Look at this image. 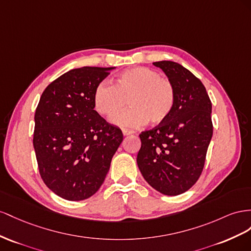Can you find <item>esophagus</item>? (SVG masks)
Instances as JSON below:
<instances>
[{"label": "esophagus", "mask_w": 251, "mask_h": 251, "mask_svg": "<svg viewBox=\"0 0 251 251\" xmlns=\"http://www.w3.org/2000/svg\"><path fill=\"white\" fill-rule=\"evenodd\" d=\"M122 131H123V134L125 135V137H126V135H129V134H133L134 133L133 130H129V129H123Z\"/></svg>", "instance_id": "34e87169"}]
</instances>
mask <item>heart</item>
Here are the masks:
<instances>
[{
    "label": "heart",
    "instance_id": "b5f03b06",
    "mask_svg": "<svg viewBox=\"0 0 251 251\" xmlns=\"http://www.w3.org/2000/svg\"><path fill=\"white\" fill-rule=\"evenodd\" d=\"M113 114L111 122L120 126L137 127L149 122L159 125L173 113L176 106V89L167 77L147 67H134L121 73L116 85L102 82L95 91V105L102 116Z\"/></svg>",
    "mask_w": 251,
    "mask_h": 251
}]
</instances>
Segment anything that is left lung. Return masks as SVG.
I'll return each mask as SVG.
<instances>
[{"instance_id": "1", "label": "left lung", "mask_w": 251, "mask_h": 251, "mask_svg": "<svg viewBox=\"0 0 251 251\" xmlns=\"http://www.w3.org/2000/svg\"><path fill=\"white\" fill-rule=\"evenodd\" d=\"M176 89L170 117L150 130L142 131L137 163L152 188L166 196L190 189L201 176L212 138L211 101L205 86L180 64L154 62Z\"/></svg>"}]
</instances>
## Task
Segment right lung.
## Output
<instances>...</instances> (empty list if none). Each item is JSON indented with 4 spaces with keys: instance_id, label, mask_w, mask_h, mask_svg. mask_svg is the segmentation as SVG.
<instances>
[{
    "instance_id": "obj_1",
    "label": "right lung",
    "mask_w": 251,
    "mask_h": 251,
    "mask_svg": "<svg viewBox=\"0 0 251 251\" xmlns=\"http://www.w3.org/2000/svg\"><path fill=\"white\" fill-rule=\"evenodd\" d=\"M114 67L68 71L43 91L34 114L33 147L47 187L68 201L99 190L123 133L95 110V91Z\"/></svg>"
}]
</instances>
